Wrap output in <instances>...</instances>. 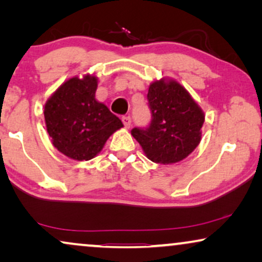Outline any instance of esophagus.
I'll return each instance as SVG.
<instances>
[{"mask_svg": "<svg viewBox=\"0 0 262 262\" xmlns=\"http://www.w3.org/2000/svg\"><path fill=\"white\" fill-rule=\"evenodd\" d=\"M121 120H123V124L125 125V127H130L131 126V118L126 116V117H123L121 118Z\"/></svg>", "mask_w": 262, "mask_h": 262, "instance_id": "esophagus-1", "label": "esophagus"}]
</instances>
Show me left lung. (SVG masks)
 I'll return each mask as SVG.
<instances>
[{"mask_svg":"<svg viewBox=\"0 0 262 262\" xmlns=\"http://www.w3.org/2000/svg\"><path fill=\"white\" fill-rule=\"evenodd\" d=\"M146 98L151 111V123L146 128H132L131 135L152 162H180L202 139L205 120L203 110L185 87L171 78L154 81L149 85Z\"/></svg>","mask_w":262,"mask_h":262,"instance_id":"1","label":"left lung"}]
</instances>
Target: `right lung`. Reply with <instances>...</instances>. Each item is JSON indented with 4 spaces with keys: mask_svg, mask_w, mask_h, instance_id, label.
Masks as SVG:
<instances>
[{
    "mask_svg": "<svg viewBox=\"0 0 262 262\" xmlns=\"http://www.w3.org/2000/svg\"><path fill=\"white\" fill-rule=\"evenodd\" d=\"M96 88L95 75L74 76L45 103L46 130L52 144L71 160L94 159L110 136L124 126L105 103L95 99Z\"/></svg>",
    "mask_w": 262,
    "mask_h": 262,
    "instance_id": "obj_1",
    "label": "right lung"
}]
</instances>
